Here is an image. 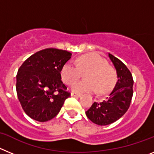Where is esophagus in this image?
<instances>
[{
    "mask_svg": "<svg viewBox=\"0 0 154 154\" xmlns=\"http://www.w3.org/2000/svg\"><path fill=\"white\" fill-rule=\"evenodd\" d=\"M71 96H74V97H80V96H81V94L75 93V92H71Z\"/></svg>",
    "mask_w": 154,
    "mask_h": 154,
    "instance_id": "1",
    "label": "esophagus"
}]
</instances>
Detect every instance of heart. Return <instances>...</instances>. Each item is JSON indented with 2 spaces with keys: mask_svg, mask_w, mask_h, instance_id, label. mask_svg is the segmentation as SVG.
<instances>
[{
  "mask_svg": "<svg viewBox=\"0 0 154 154\" xmlns=\"http://www.w3.org/2000/svg\"><path fill=\"white\" fill-rule=\"evenodd\" d=\"M85 74V80L77 82L72 86V90L77 93L95 92L106 93L111 91L117 80L116 72L109 66L103 57L96 54H87L79 57L75 63L68 62L61 70L62 81L71 85L80 77L81 72Z\"/></svg>",
  "mask_w": 154,
  "mask_h": 154,
  "instance_id": "obj_1",
  "label": "heart"
}]
</instances>
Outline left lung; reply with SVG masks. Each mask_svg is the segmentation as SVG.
<instances>
[{
    "mask_svg": "<svg viewBox=\"0 0 154 154\" xmlns=\"http://www.w3.org/2000/svg\"><path fill=\"white\" fill-rule=\"evenodd\" d=\"M116 70L118 81L109 97L95 103L85 112L92 123L99 126L111 124L121 118L130 107L133 97V79L131 72L119 58L109 53Z\"/></svg>",
    "mask_w": 154,
    "mask_h": 154,
    "instance_id": "left-lung-1",
    "label": "left lung"
}]
</instances>
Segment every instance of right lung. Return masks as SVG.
I'll return each mask as SVG.
<instances>
[{"label": "right lung", "mask_w": 154, "mask_h": 154, "mask_svg": "<svg viewBox=\"0 0 154 154\" xmlns=\"http://www.w3.org/2000/svg\"><path fill=\"white\" fill-rule=\"evenodd\" d=\"M72 53L49 48L24 62L17 74L16 90L25 113L38 122L55 117L70 96L62 82L61 70Z\"/></svg>", "instance_id": "right-lung-1"}]
</instances>
